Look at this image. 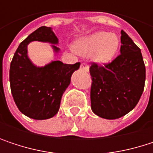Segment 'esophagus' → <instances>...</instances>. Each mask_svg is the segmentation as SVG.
<instances>
[{
	"label": "esophagus",
	"mask_w": 153,
	"mask_h": 153,
	"mask_svg": "<svg viewBox=\"0 0 153 153\" xmlns=\"http://www.w3.org/2000/svg\"><path fill=\"white\" fill-rule=\"evenodd\" d=\"M80 69L85 71V72H88L89 71V66L86 64V63H81L80 65Z\"/></svg>",
	"instance_id": "esophagus-1"
}]
</instances>
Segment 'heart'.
<instances>
[{"label": "heart", "instance_id": "b5f03b06", "mask_svg": "<svg viewBox=\"0 0 153 153\" xmlns=\"http://www.w3.org/2000/svg\"><path fill=\"white\" fill-rule=\"evenodd\" d=\"M119 48V40L116 35L107 32H98L79 41L75 45L78 53L84 56L92 55L99 64L109 63L115 56Z\"/></svg>", "mask_w": 153, "mask_h": 153}]
</instances>
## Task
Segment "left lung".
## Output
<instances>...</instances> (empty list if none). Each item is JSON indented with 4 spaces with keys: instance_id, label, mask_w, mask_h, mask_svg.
Wrapping results in <instances>:
<instances>
[{
    "instance_id": "obj_1",
    "label": "left lung",
    "mask_w": 153,
    "mask_h": 153,
    "mask_svg": "<svg viewBox=\"0 0 153 153\" xmlns=\"http://www.w3.org/2000/svg\"><path fill=\"white\" fill-rule=\"evenodd\" d=\"M120 54L104 65L92 62L91 109L97 116L119 119L137 105L145 82V65L141 49L121 30Z\"/></svg>"
}]
</instances>
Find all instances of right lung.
<instances>
[{
  "label": "right lung",
  "mask_w": 153,
  "mask_h": 153,
  "mask_svg": "<svg viewBox=\"0 0 153 153\" xmlns=\"http://www.w3.org/2000/svg\"><path fill=\"white\" fill-rule=\"evenodd\" d=\"M33 41L53 44L58 42L51 28L47 26H41L25 39L10 63V89L16 105L23 114L34 120H46L57 113L62 96L80 63L70 65L53 61L44 67H36L27 56V44ZM53 48L56 52L59 50L56 46Z\"/></svg>",
  "instance_id": "obj_1"
}]
</instances>
